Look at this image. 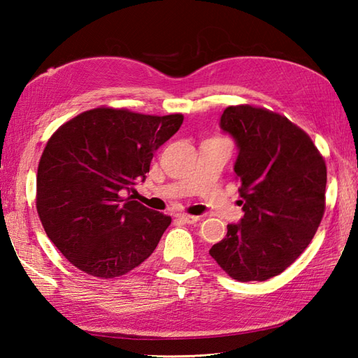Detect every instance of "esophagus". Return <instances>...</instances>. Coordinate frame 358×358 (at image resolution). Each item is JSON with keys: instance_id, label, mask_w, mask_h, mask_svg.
I'll return each mask as SVG.
<instances>
[{"instance_id": "obj_1", "label": "esophagus", "mask_w": 358, "mask_h": 358, "mask_svg": "<svg viewBox=\"0 0 358 358\" xmlns=\"http://www.w3.org/2000/svg\"><path fill=\"white\" fill-rule=\"evenodd\" d=\"M178 218L181 220V222H185L187 224H192V223H196L200 220L199 215H189V214H178Z\"/></svg>"}]
</instances>
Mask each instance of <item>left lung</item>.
Wrapping results in <instances>:
<instances>
[{
	"instance_id": "8db88e82",
	"label": "left lung",
	"mask_w": 358,
	"mask_h": 358,
	"mask_svg": "<svg viewBox=\"0 0 358 358\" xmlns=\"http://www.w3.org/2000/svg\"><path fill=\"white\" fill-rule=\"evenodd\" d=\"M220 129L237 146L245 215L209 254L235 280L264 281L291 266L320 226L324 159L300 127L266 109L231 106Z\"/></svg>"
}]
</instances>
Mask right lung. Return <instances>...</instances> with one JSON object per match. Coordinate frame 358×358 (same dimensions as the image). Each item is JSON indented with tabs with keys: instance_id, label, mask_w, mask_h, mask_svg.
Segmentation results:
<instances>
[{
	"instance_id": "add662e5",
	"label": "right lung",
	"mask_w": 358,
	"mask_h": 358,
	"mask_svg": "<svg viewBox=\"0 0 358 358\" xmlns=\"http://www.w3.org/2000/svg\"><path fill=\"white\" fill-rule=\"evenodd\" d=\"M181 124L180 113L98 108L50 136L38 164L36 209L48 237L73 266L113 278L154 252L171 217L136 201L135 185Z\"/></svg>"
}]
</instances>
